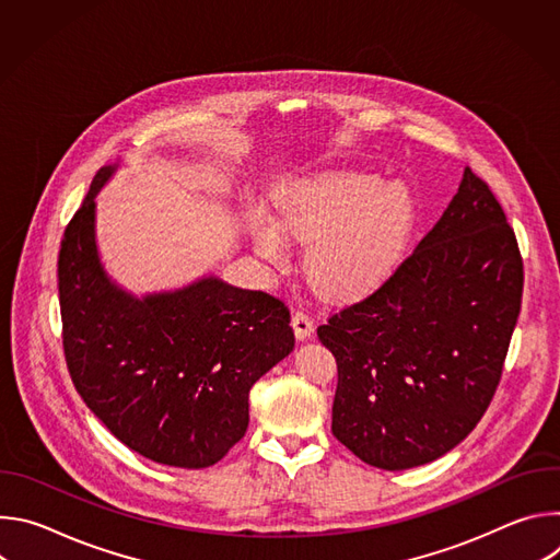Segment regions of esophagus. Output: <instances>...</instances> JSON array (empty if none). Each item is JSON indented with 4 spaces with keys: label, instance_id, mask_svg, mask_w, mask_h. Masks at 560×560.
I'll return each mask as SVG.
<instances>
[{
    "label": "esophagus",
    "instance_id": "obj_1",
    "mask_svg": "<svg viewBox=\"0 0 560 560\" xmlns=\"http://www.w3.org/2000/svg\"><path fill=\"white\" fill-rule=\"evenodd\" d=\"M292 330H294L299 341H303V339H307L312 335L314 324H312V318L303 310H294V314H292Z\"/></svg>",
    "mask_w": 560,
    "mask_h": 560
}]
</instances>
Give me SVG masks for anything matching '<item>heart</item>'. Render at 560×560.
<instances>
[{
  "label": "heart",
  "mask_w": 560,
  "mask_h": 560,
  "mask_svg": "<svg viewBox=\"0 0 560 560\" xmlns=\"http://www.w3.org/2000/svg\"><path fill=\"white\" fill-rule=\"evenodd\" d=\"M281 225L310 253V277L326 294L350 296L383 281L404 259L417 221V203L401 184L363 173H332L292 188L279 203ZM259 248L285 257L283 236L266 225Z\"/></svg>",
  "instance_id": "1"
}]
</instances>
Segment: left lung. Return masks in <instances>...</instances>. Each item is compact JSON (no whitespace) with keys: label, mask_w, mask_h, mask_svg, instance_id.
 Listing matches in <instances>:
<instances>
[{"label":"left lung","mask_w":560,"mask_h":560,"mask_svg":"<svg viewBox=\"0 0 560 560\" xmlns=\"http://www.w3.org/2000/svg\"><path fill=\"white\" fill-rule=\"evenodd\" d=\"M521 296L516 234L490 186L465 168L417 248L316 328L339 372L337 441L389 471L456 447L492 404Z\"/></svg>","instance_id":"1"}]
</instances>
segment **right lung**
<instances>
[{"instance_id": "1", "label": "right lung", "mask_w": 560, "mask_h": 560, "mask_svg": "<svg viewBox=\"0 0 560 560\" xmlns=\"http://www.w3.org/2000/svg\"><path fill=\"white\" fill-rule=\"evenodd\" d=\"M102 168L61 238V343L74 389L137 454L214 465L248 430L250 387L294 348L288 305L219 279L145 296L117 290L95 246Z\"/></svg>"}]
</instances>
